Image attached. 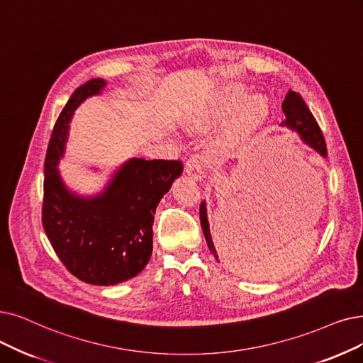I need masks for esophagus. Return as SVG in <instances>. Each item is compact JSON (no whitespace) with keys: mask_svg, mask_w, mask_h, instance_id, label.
<instances>
[{"mask_svg":"<svg viewBox=\"0 0 363 363\" xmlns=\"http://www.w3.org/2000/svg\"><path fill=\"white\" fill-rule=\"evenodd\" d=\"M184 171L192 176L195 180H201L204 176V164H202V159L199 155H191L189 159L186 161Z\"/></svg>","mask_w":363,"mask_h":363,"instance_id":"1","label":"esophagus"}]
</instances>
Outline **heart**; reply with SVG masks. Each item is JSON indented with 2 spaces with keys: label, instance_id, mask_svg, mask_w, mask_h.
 <instances>
[{
  "label": "heart",
  "instance_id": "obj_1",
  "mask_svg": "<svg viewBox=\"0 0 363 363\" xmlns=\"http://www.w3.org/2000/svg\"><path fill=\"white\" fill-rule=\"evenodd\" d=\"M245 92L240 88H230L228 89L220 98L217 101V104L211 108V111L202 119V123H210L214 121H219L225 116H229L234 113L241 101L244 99ZM268 113V107L265 104V101L262 98H253L250 99L247 104H245L238 114V119L235 125L232 126L230 131L226 134V140L229 143H237L244 140L247 137L253 129L265 119V116Z\"/></svg>",
  "mask_w": 363,
  "mask_h": 363
}]
</instances>
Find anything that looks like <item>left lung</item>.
<instances>
[{
	"label": "left lung",
	"instance_id": "1",
	"mask_svg": "<svg viewBox=\"0 0 363 363\" xmlns=\"http://www.w3.org/2000/svg\"><path fill=\"white\" fill-rule=\"evenodd\" d=\"M281 108L286 114V121L283 122V125L295 129V131L302 137V140L306 141L308 146H311L314 150H317L322 156L328 155V149H326V143L322 134V129L318 126V123L315 122L313 113L310 111V108L307 107L306 101L302 99V96L298 92L289 91ZM199 219H201V226L202 230H204V237L207 240L208 249L213 253V256L217 259L219 255L216 252L214 242L211 240V234H210V226H208V220H207V210H206V202H201L199 207ZM219 260V259H217Z\"/></svg>",
	"mask_w": 363,
	"mask_h": 363
}]
</instances>
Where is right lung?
<instances>
[{
  "label": "right lung",
  "instance_id": "add662e5",
  "mask_svg": "<svg viewBox=\"0 0 363 363\" xmlns=\"http://www.w3.org/2000/svg\"><path fill=\"white\" fill-rule=\"evenodd\" d=\"M103 79H92L72 92L57 118L45 161L41 220L52 247L65 268L84 283L111 286L135 277L153 249V214L182 161L134 157L96 198L72 195L64 186L57 161L64 155L68 122L80 103L101 92Z\"/></svg>",
  "mask_w": 363,
  "mask_h": 363
}]
</instances>
